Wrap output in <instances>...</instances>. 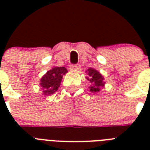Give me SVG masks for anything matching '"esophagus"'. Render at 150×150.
<instances>
[{"mask_svg": "<svg viewBox=\"0 0 150 150\" xmlns=\"http://www.w3.org/2000/svg\"><path fill=\"white\" fill-rule=\"evenodd\" d=\"M71 70L73 71H79L80 68H81V66L79 64H72V65L70 66Z\"/></svg>", "mask_w": 150, "mask_h": 150, "instance_id": "1", "label": "esophagus"}]
</instances>
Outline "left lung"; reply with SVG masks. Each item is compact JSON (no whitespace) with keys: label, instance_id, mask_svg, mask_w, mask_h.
I'll return each instance as SVG.
<instances>
[{"label":"left lung","instance_id":"1","mask_svg":"<svg viewBox=\"0 0 150 150\" xmlns=\"http://www.w3.org/2000/svg\"><path fill=\"white\" fill-rule=\"evenodd\" d=\"M86 72L88 75V77H86L87 80L90 83L89 87V91L93 93H97L101 91V89L105 86L104 78L102 74H100V71L93 68H88Z\"/></svg>","mask_w":150,"mask_h":150}]
</instances>
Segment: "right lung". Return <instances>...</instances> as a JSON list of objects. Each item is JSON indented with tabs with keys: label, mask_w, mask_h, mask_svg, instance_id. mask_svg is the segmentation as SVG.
<instances>
[{
	"label": "right lung",
	"mask_w": 150,
	"mask_h": 150,
	"mask_svg": "<svg viewBox=\"0 0 150 150\" xmlns=\"http://www.w3.org/2000/svg\"><path fill=\"white\" fill-rule=\"evenodd\" d=\"M68 72V70L64 67H54L50 70L47 71L45 75L41 78V89H43L44 96H50L54 94L60 87L62 81L63 75Z\"/></svg>",
	"instance_id": "add662e5"
}]
</instances>
